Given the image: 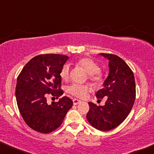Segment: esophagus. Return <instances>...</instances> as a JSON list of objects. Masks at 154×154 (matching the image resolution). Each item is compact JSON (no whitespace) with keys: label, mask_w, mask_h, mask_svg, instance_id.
<instances>
[{"label":"esophagus","mask_w":154,"mask_h":154,"mask_svg":"<svg viewBox=\"0 0 154 154\" xmlns=\"http://www.w3.org/2000/svg\"><path fill=\"white\" fill-rule=\"evenodd\" d=\"M73 104L74 105H77V104H79V103H81V100H79V99H73Z\"/></svg>","instance_id":"esophagus-1"}]
</instances>
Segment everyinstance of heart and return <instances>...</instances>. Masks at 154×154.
I'll use <instances>...</instances> for the list:
<instances>
[{"instance_id": "1", "label": "heart", "mask_w": 154, "mask_h": 154, "mask_svg": "<svg viewBox=\"0 0 154 154\" xmlns=\"http://www.w3.org/2000/svg\"><path fill=\"white\" fill-rule=\"evenodd\" d=\"M77 65L81 66L88 74V79L94 83H98L103 79V73L98 69V65L95 60L90 58H82L77 61ZM62 80L67 81L69 78V66L65 65L60 71ZM91 88L87 85L73 84L68 88L70 94L79 98H85Z\"/></svg>"}]
</instances>
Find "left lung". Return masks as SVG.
I'll list each match as a JSON object with an SVG mask.
<instances>
[{
	"mask_svg": "<svg viewBox=\"0 0 154 154\" xmlns=\"http://www.w3.org/2000/svg\"><path fill=\"white\" fill-rule=\"evenodd\" d=\"M100 55L109 60V74L103 88L96 93V97H105L106 101L104 106L89 102L86 118L96 129L108 131L119 126L129 114L135 101L136 84L132 70L120 57L109 54Z\"/></svg>",
	"mask_w": 154,
	"mask_h": 154,
	"instance_id": "8db88e82",
	"label": "left lung"
}]
</instances>
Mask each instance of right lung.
<instances>
[{"instance_id": "add662e5", "label": "right lung", "mask_w": 154, "mask_h": 154, "mask_svg": "<svg viewBox=\"0 0 154 154\" xmlns=\"http://www.w3.org/2000/svg\"><path fill=\"white\" fill-rule=\"evenodd\" d=\"M68 57L60 54H41L28 62L17 78L16 97L18 110L32 129L48 134L58 128L73 106L67 96L47 103L46 96H61L60 71Z\"/></svg>"}]
</instances>
